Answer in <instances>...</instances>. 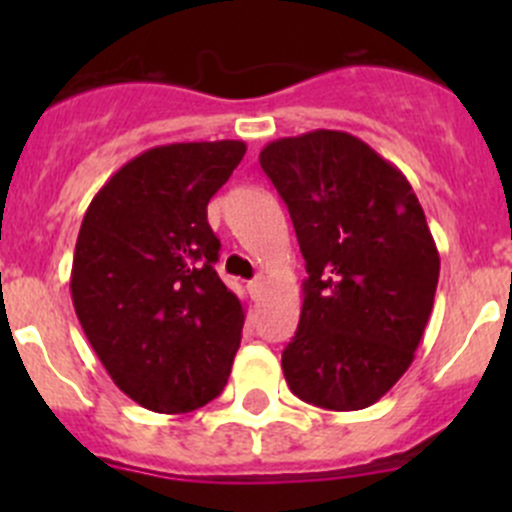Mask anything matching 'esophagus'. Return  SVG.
I'll use <instances>...</instances> for the list:
<instances>
[{
	"instance_id": "1",
	"label": "esophagus",
	"mask_w": 512,
	"mask_h": 512,
	"mask_svg": "<svg viewBox=\"0 0 512 512\" xmlns=\"http://www.w3.org/2000/svg\"><path fill=\"white\" fill-rule=\"evenodd\" d=\"M247 289H250V294H252V297H260V294H262V289H265V277H262V275H257L255 277V280H250V282H247Z\"/></svg>"
}]
</instances>
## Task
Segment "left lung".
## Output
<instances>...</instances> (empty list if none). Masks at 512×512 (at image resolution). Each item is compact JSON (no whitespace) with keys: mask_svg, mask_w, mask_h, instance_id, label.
I'll return each instance as SVG.
<instances>
[{"mask_svg":"<svg viewBox=\"0 0 512 512\" xmlns=\"http://www.w3.org/2000/svg\"><path fill=\"white\" fill-rule=\"evenodd\" d=\"M260 165L307 267L282 352L289 389L319 409H366L409 369L431 317L441 260L421 203L396 165L344 131L267 143Z\"/></svg>","mask_w":512,"mask_h":512,"instance_id":"1","label":"left lung"}]
</instances>
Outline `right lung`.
Masks as SVG:
<instances>
[{
	"instance_id": "right-lung-1",
	"label": "right lung",
	"mask_w": 512,
	"mask_h": 512,
	"mask_svg": "<svg viewBox=\"0 0 512 512\" xmlns=\"http://www.w3.org/2000/svg\"><path fill=\"white\" fill-rule=\"evenodd\" d=\"M247 146H158L91 200L76 240L71 299L113 384L143 409L188 414L225 389L245 309L215 272L208 203Z\"/></svg>"
}]
</instances>
